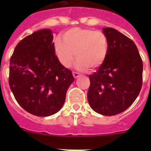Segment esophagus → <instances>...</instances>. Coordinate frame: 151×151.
<instances>
[{"label": "esophagus", "mask_w": 151, "mask_h": 151, "mask_svg": "<svg viewBox=\"0 0 151 151\" xmlns=\"http://www.w3.org/2000/svg\"><path fill=\"white\" fill-rule=\"evenodd\" d=\"M73 77H74L75 78H78V77L80 76L79 73H77V72H73Z\"/></svg>", "instance_id": "34e87169"}]
</instances>
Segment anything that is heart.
Segmentation results:
<instances>
[{"label": "heart", "mask_w": 151, "mask_h": 151, "mask_svg": "<svg viewBox=\"0 0 151 151\" xmlns=\"http://www.w3.org/2000/svg\"><path fill=\"white\" fill-rule=\"evenodd\" d=\"M63 41L57 38L54 50L63 66L69 68L77 59L76 67L80 70L95 69L102 65L107 57L109 42L102 31L73 28L62 35Z\"/></svg>", "instance_id": "b5f03b06"}]
</instances>
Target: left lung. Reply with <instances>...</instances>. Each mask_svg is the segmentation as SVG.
<instances>
[{"label": "left lung", "mask_w": 151, "mask_h": 151, "mask_svg": "<svg viewBox=\"0 0 151 151\" xmlns=\"http://www.w3.org/2000/svg\"><path fill=\"white\" fill-rule=\"evenodd\" d=\"M109 50L104 63L89 76L88 101L95 112L114 116L132 104L142 86L143 63L132 40L113 28H104Z\"/></svg>", "instance_id": "1"}]
</instances>
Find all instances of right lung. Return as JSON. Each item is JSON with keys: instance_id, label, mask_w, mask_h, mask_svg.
Wrapping results in <instances>:
<instances>
[{"instance_id": "right-lung-1", "label": "right lung", "mask_w": 151, "mask_h": 151, "mask_svg": "<svg viewBox=\"0 0 151 151\" xmlns=\"http://www.w3.org/2000/svg\"><path fill=\"white\" fill-rule=\"evenodd\" d=\"M53 38L50 29L35 32L17 44L10 60L9 85L15 99L37 116L59 111L74 81L56 56Z\"/></svg>"}]
</instances>
